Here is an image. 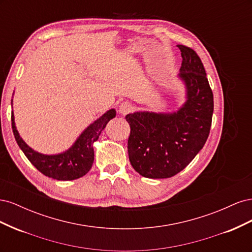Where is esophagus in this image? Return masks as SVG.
<instances>
[{"label":"esophagus","mask_w":252,"mask_h":252,"mask_svg":"<svg viewBox=\"0 0 252 252\" xmlns=\"http://www.w3.org/2000/svg\"><path fill=\"white\" fill-rule=\"evenodd\" d=\"M132 110V105L128 102H123L121 103L119 106V111L122 114H127L128 112H130Z\"/></svg>","instance_id":"esophagus-1"}]
</instances>
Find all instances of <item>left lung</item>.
Masks as SVG:
<instances>
[{"mask_svg":"<svg viewBox=\"0 0 252 252\" xmlns=\"http://www.w3.org/2000/svg\"><path fill=\"white\" fill-rule=\"evenodd\" d=\"M182 55L179 77L186 85L187 101L173 113L134 112L128 156L136 172L149 179H167L182 171L203 148L210 132L213 94L202 61L190 47L178 45Z\"/></svg>","mask_w":252,"mask_h":252,"instance_id":"obj_1","label":"left lung"}]
</instances>
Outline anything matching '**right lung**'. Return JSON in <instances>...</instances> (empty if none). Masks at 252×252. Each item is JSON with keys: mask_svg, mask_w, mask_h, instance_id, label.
Segmentation results:
<instances>
[{"mask_svg": "<svg viewBox=\"0 0 252 252\" xmlns=\"http://www.w3.org/2000/svg\"><path fill=\"white\" fill-rule=\"evenodd\" d=\"M114 117L116 110H108L90 124L69 149L55 156L39 154L22 140L14 124L13 113H11V126L19 147L37 170L55 180L71 181L83 177L90 170L94 159L93 145L98 139L108 122Z\"/></svg>", "mask_w": 252, "mask_h": 252, "instance_id": "1", "label": "right lung"}]
</instances>
